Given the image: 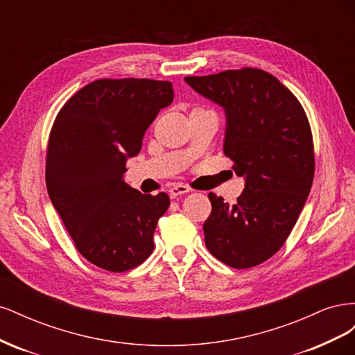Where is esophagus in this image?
<instances>
[{
	"mask_svg": "<svg viewBox=\"0 0 355 355\" xmlns=\"http://www.w3.org/2000/svg\"><path fill=\"white\" fill-rule=\"evenodd\" d=\"M187 192H189V188H188L187 185L176 184V185H173V187H171V188L168 189V196H170L171 198H176V197H179V196H182V194H187Z\"/></svg>",
	"mask_w": 355,
	"mask_h": 355,
	"instance_id": "34e87169",
	"label": "esophagus"
}]
</instances>
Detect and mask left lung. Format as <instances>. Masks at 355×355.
I'll use <instances>...</instances> for the list:
<instances>
[{"label": "left lung", "instance_id": "obj_1", "mask_svg": "<svg viewBox=\"0 0 355 355\" xmlns=\"http://www.w3.org/2000/svg\"><path fill=\"white\" fill-rule=\"evenodd\" d=\"M185 81L227 115L223 153L245 188L234 206L210 192L204 222L209 252L245 270L282 249L302 211L314 179V144L296 96L257 68L230 69Z\"/></svg>", "mask_w": 355, "mask_h": 355}]
</instances>
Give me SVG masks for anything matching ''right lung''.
<instances>
[{
	"label": "right lung",
	"instance_id": "right-lung-1",
	"mask_svg": "<svg viewBox=\"0 0 355 355\" xmlns=\"http://www.w3.org/2000/svg\"><path fill=\"white\" fill-rule=\"evenodd\" d=\"M173 102L170 81L96 80L62 106L51 127L46 184L77 250L93 265L124 272L154 250L166 192L142 194L124 182L125 161L146 128Z\"/></svg>",
	"mask_w": 355,
	"mask_h": 355
}]
</instances>
